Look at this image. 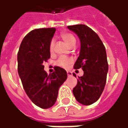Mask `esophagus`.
Listing matches in <instances>:
<instances>
[{
	"mask_svg": "<svg viewBox=\"0 0 128 128\" xmlns=\"http://www.w3.org/2000/svg\"><path fill=\"white\" fill-rule=\"evenodd\" d=\"M67 73H68V77H71V76L72 75V72H70V71H68V72H67Z\"/></svg>",
	"mask_w": 128,
	"mask_h": 128,
	"instance_id": "1",
	"label": "esophagus"
}]
</instances>
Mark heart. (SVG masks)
<instances>
[{
  "label": "heart",
  "mask_w": 128,
  "mask_h": 128,
  "mask_svg": "<svg viewBox=\"0 0 128 128\" xmlns=\"http://www.w3.org/2000/svg\"><path fill=\"white\" fill-rule=\"evenodd\" d=\"M62 38L65 42L69 45L70 46H72L74 45L76 42V38L74 37L73 34L68 33V32H62L60 34ZM48 49L50 51V54H53L54 51V41L53 39H51L49 42V45H48ZM73 62V59L71 57H68L65 56H60L58 58V60H56V64L60 68H69L70 66Z\"/></svg>",
  "instance_id": "b5f03b06"
}]
</instances>
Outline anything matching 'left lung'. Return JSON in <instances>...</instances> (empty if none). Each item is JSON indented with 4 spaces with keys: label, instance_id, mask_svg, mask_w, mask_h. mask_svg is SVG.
<instances>
[{
    "label": "left lung",
    "instance_id": "1",
    "mask_svg": "<svg viewBox=\"0 0 128 128\" xmlns=\"http://www.w3.org/2000/svg\"><path fill=\"white\" fill-rule=\"evenodd\" d=\"M68 28L78 34L81 42L74 68H82L84 71L72 92L79 103L91 105L99 98L106 84L108 70L106 48L97 34L86 25L76 24ZM73 75L76 77L74 73Z\"/></svg>",
    "mask_w": 128,
    "mask_h": 128
}]
</instances>
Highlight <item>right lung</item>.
Segmentation results:
<instances>
[{"label":"right lung","mask_w":128,"mask_h":128,"mask_svg":"<svg viewBox=\"0 0 128 128\" xmlns=\"http://www.w3.org/2000/svg\"><path fill=\"white\" fill-rule=\"evenodd\" d=\"M56 28L32 30L24 37L18 54V74L26 94L35 105L48 108L56 102L59 87L67 79L66 70L54 67L47 74L43 63L50 58L48 45Z\"/></svg>","instance_id":"1"}]
</instances>
